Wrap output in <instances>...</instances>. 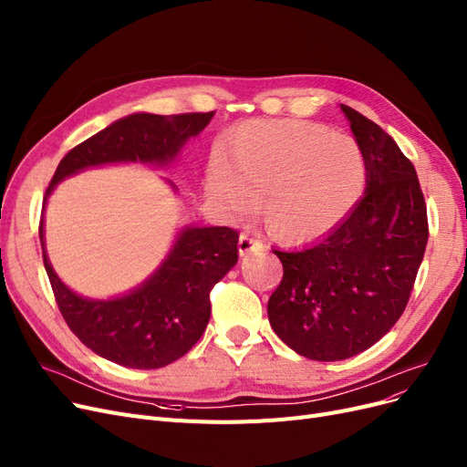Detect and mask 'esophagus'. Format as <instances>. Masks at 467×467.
<instances>
[{
  "mask_svg": "<svg viewBox=\"0 0 467 467\" xmlns=\"http://www.w3.org/2000/svg\"><path fill=\"white\" fill-rule=\"evenodd\" d=\"M265 250V244L262 240L252 238L250 234H240L238 238V252L240 255H248V254H260Z\"/></svg>",
  "mask_w": 467,
  "mask_h": 467,
  "instance_id": "obj_1",
  "label": "esophagus"
}]
</instances>
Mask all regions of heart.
I'll return each instance as SVG.
<instances>
[{
  "label": "heart",
  "mask_w": 467,
  "mask_h": 467,
  "mask_svg": "<svg viewBox=\"0 0 467 467\" xmlns=\"http://www.w3.org/2000/svg\"><path fill=\"white\" fill-rule=\"evenodd\" d=\"M364 151L350 136L306 120H246L223 138L205 171L207 203L229 221L255 210L286 243L331 233L366 186Z\"/></svg>",
  "instance_id": "1"
}]
</instances>
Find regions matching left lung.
I'll list each match as a JSON object with an SVG mask.
<instances>
[{
    "label": "left lung",
    "instance_id": "left-lung-1",
    "mask_svg": "<svg viewBox=\"0 0 467 467\" xmlns=\"http://www.w3.org/2000/svg\"><path fill=\"white\" fill-rule=\"evenodd\" d=\"M364 151L366 192L317 243L273 250L283 281L267 302L273 331L296 354L338 361L371 348L402 316L427 244L418 172L381 127L340 103Z\"/></svg>",
    "mask_w": 467,
    "mask_h": 467
}]
</instances>
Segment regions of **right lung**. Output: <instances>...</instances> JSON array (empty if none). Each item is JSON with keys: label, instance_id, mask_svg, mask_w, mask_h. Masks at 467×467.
Returning <instances> with one entry per match:
<instances>
[{"label": "right lung", "instance_id": "right-lung-1", "mask_svg": "<svg viewBox=\"0 0 467 467\" xmlns=\"http://www.w3.org/2000/svg\"><path fill=\"white\" fill-rule=\"evenodd\" d=\"M210 113H132L68 151L44 198L40 243L59 312L84 347L113 364L158 369L184 356L203 335L212 316L210 290L238 262V233L229 227L179 229L163 262L140 285L111 298H88L67 286L46 252L44 212L56 186L92 167L140 163L167 169L184 144L198 136ZM165 182L179 192L169 179Z\"/></svg>", "mask_w": 467, "mask_h": 467}]
</instances>
